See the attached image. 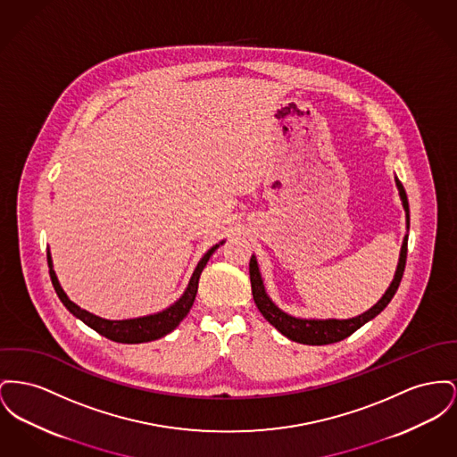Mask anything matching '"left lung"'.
Here are the masks:
<instances>
[{
    "label": "left lung",
    "instance_id": "8db88e82",
    "mask_svg": "<svg viewBox=\"0 0 457 457\" xmlns=\"http://www.w3.org/2000/svg\"><path fill=\"white\" fill-rule=\"evenodd\" d=\"M395 187L399 189V196L403 200V211H405V228L409 231V202H407V195L403 189V183L399 181V178L395 176ZM405 257H407V235L403 237V246H401V255H399V262L397 269L394 274V279L390 283V287L386 288V292L383 296L376 302L371 309H368L366 312L349 318V320H314V318H296L288 312H285L283 309H279L268 295L266 287H264V279L259 269L257 257L252 255L250 259V283H252V295L255 300L257 309L261 311V314L268 320L281 335H285L288 340L296 342V344H303V345H328V344H335L340 342L344 338L350 337L353 331H357L362 324H366L371 320H375L376 316L390 303V300L395 295L401 279H403V268H405Z\"/></svg>",
    "mask_w": 457,
    "mask_h": 457
}]
</instances>
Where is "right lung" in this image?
<instances>
[{"label":"right lung","mask_w":457,"mask_h":457,"mask_svg":"<svg viewBox=\"0 0 457 457\" xmlns=\"http://www.w3.org/2000/svg\"><path fill=\"white\" fill-rule=\"evenodd\" d=\"M222 243H224V240L215 243L214 246L209 248L207 253L200 259V262L196 264V268L189 278L187 290L174 303H170L167 309H163L161 312L141 316V318H133V320H105V318H100L96 314L87 312L86 309H81L78 303H74L63 292V288L60 287V281L54 274V261H52L50 250H48V268H50V278H52V283H54V292L72 316L81 320L86 326H89L91 329H95L96 333H100L102 337H105L108 340H113V342H119V344H143V342H152V340H159L162 337H165L167 333L176 329V326L187 318V314H188L189 309L195 302L196 292H198L200 274H202L204 268L207 266L212 253L219 248V245H222Z\"/></svg>","instance_id":"add662e5"}]
</instances>
